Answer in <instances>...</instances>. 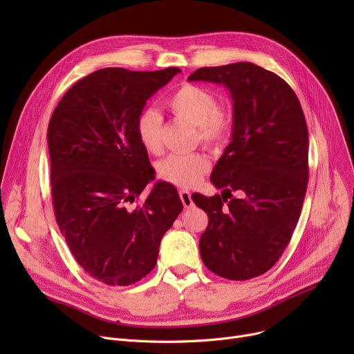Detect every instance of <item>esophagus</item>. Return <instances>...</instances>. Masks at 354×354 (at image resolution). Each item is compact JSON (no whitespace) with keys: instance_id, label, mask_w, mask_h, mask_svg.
Returning <instances> with one entry per match:
<instances>
[{"instance_id":"obj_1","label":"esophagus","mask_w":354,"mask_h":354,"mask_svg":"<svg viewBox=\"0 0 354 354\" xmlns=\"http://www.w3.org/2000/svg\"><path fill=\"white\" fill-rule=\"evenodd\" d=\"M179 196L182 199V203L185 208L192 207V199H191V194L188 191H179Z\"/></svg>"}]
</instances>
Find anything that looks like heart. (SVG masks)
Returning a JSON list of instances; mask_svg holds the SVG:
<instances>
[{"instance_id":"1","label":"heart","mask_w":354,"mask_h":354,"mask_svg":"<svg viewBox=\"0 0 354 354\" xmlns=\"http://www.w3.org/2000/svg\"><path fill=\"white\" fill-rule=\"evenodd\" d=\"M167 107L185 120L198 126V139L207 146H219L231 133L232 118L225 109L218 106L212 91L196 84H182L166 100ZM162 118L153 109L140 111L136 119V135L145 151L159 153ZM209 160L199 152L171 155L158 165L160 179L180 188H192L209 171Z\"/></svg>"}]
</instances>
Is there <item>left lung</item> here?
<instances>
[{"instance_id": "8db88e82", "label": "left lung", "mask_w": 354, "mask_h": 354, "mask_svg": "<svg viewBox=\"0 0 354 354\" xmlns=\"http://www.w3.org/2000/svg\"><path fill=\"white\" fill-rule=\"evenodd\" d=\"M188 80L224 84L234 102L232 140L211 175L222 195L194 194L192 201L208 214L199 239L203 264L245 281L278 261L299 222L308 182L306 118L280 76L248 62L201 67Z\"/></svg>"}]
</instances>
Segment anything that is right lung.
<instances>
[{
	"label": "right lung",
	"mask_w": 354,
	"mask_h": 354,
	"mask_svg": "<svg viewBox=\"0 0 354 354\" xmlns=\"http://www.w3.org/2000/svg\"><path fill=\"white\" fill-rule=\"evenodd\" d=\"M179 71H93L67 90L50 119L55 221L77 264L103 284L124 287L151 272L165 232L183 208L166 182L129 207L155 179L136 119Z\"/></svg>",
	"instance_id": "right-lung-1"
}]
</instances>
